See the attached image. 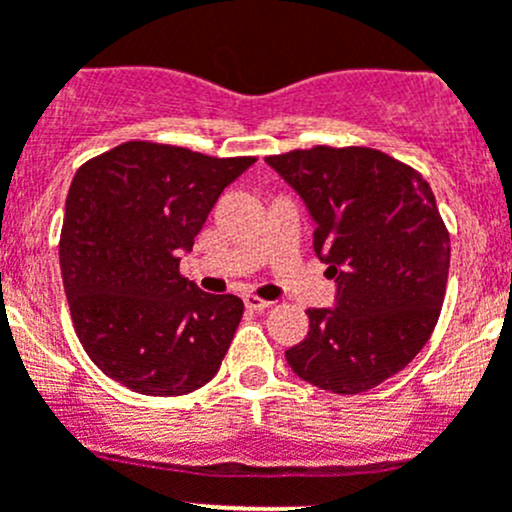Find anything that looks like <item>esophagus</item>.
I'll list each match as a JSON object with an SVG mask.
<instances>
[{"mask_svg":"<svg viewBox=\"0 0 512 512\" xmlns=\"http://www.w3.org/2000/svg\"><path fill=\"white\" fill-rule=\"evenodd\" d=\"M270 305H272L270 300H262V297H257V295H245L247 310H267Z\"/></svg>","mask_w":512,"mask_h":512,"instance_id":"obj_1","label":"esophagus"}]
</instances>
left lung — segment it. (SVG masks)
Wrapping results in <instances>:
<instances>
[{
	"label": "left lung",
	"mask_w": 512,
	"mask_h": 512,
	"mask_svg": "<svg viewBox=\"0 0 512 512\" xmlns=\"http://www.w3.org/2000/svg\"><path fill=\"white\" fill-rule=\"evenodd\" d=\"M315 222L312 247L335 280L332 307H310L305 340L285 352L297 377L355 395L403 370L435 330L450 235L420 172L370 147L267 157Z\"/></svg>",
	"instance_id": "1"
}]
</instances>
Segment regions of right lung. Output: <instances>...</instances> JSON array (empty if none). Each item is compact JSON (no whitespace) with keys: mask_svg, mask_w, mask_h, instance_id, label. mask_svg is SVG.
Listing matches in <instances>:
<instances>
[{"mask_svg":"<svg viewBox=\"0 0 512 512\" xmlns=\"http://www.w3.org/2000/svg\"><path fill=\"white\" fill-rule=\"evenodd\" d=\"M255 157L124 142L82 165L64 202L59 267L94 365L142 395H187L217 375L240 297L180 275L215 202Z\"/></svg>","mask_w":512,"mask_h":512,"instance_id":"1","label":"right lung"}]
</instances>
